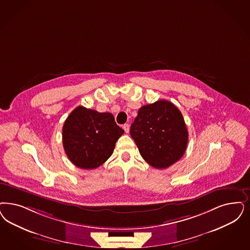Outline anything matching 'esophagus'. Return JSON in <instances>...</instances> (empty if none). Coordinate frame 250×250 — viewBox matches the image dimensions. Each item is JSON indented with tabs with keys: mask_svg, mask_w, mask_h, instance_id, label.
Masks as SVG:
<instances>
[{
	"mask_svg": "<svg viewBox=\"0 0 250 250\" xmlns=\"http://www.w3.org/2000/svg\"><path fill=\"white\" fill-rule=\"evenodd\" d=\"M123 128H124V130H125V133H129V125H128V124H125V125H124Z\"/></svg>",
	"mask_w": 250,
	"mask_h": 250,
	"instance_id": "esophagus-1",
	"label": "esophagus"
}]
</instances>
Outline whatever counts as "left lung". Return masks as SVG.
Here are the masks:
<instances>
[{
  "label": "left lung",
  "mask_w": 250,
  "mask_h": 250,
  "mask_svg": "<svg viewBox=\"0 0 250 250\" xmlns=\"http://www.w3.org/2000/svg\"><path fill=\"white\" fill-rule=\"evenodd\" d=\"M130 135L142 158L156 169L168 168L179 161L188 140L181 112L165 100L142 106L131 125Z\"/></svg>",
  "instance_id": "obj_1"
}]
</instances>
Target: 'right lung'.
I'll list each match as a JSON object with an SVG mask.
<instances>
[{
	"mask_svg": "<svg viewBox=\"0 0 250 250\" xmlns=\"http://www.w3.org/2000/svg\"><path fill=\"white\" fill-rule=\"evenodd\" d=\"M124 132L112 113L78 106L63 124L62 145L72 164L81 169H95L111 157Z\"/></svg>",
	"mask_w": 250,
	"mask_h": 250,
	"instance_id": "add662e5",
	"label": "right lung"
}]
</instances>
